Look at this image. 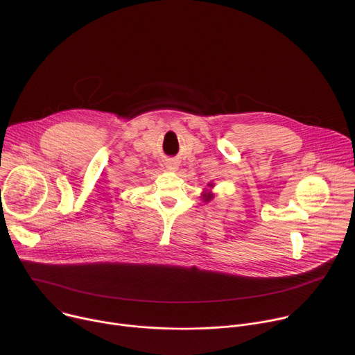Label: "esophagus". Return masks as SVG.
I'll return each mask as SVG.
<instances>
[{
	"mask_svg": "<svg viewBox=\"0 0 355 355\" xmlns=\"http://www.w3.org/2000/svg\"><path fill=\"white\" fill-rule=\"evenodd\" d=\"M166 168L171 169V171H175V169L178 168V162H175V161H168V162H166Z\"/></svg>",
	"mask_w": 355,
	"mask_h": 355,
	"instance_id": "1",
	"label": "esophagus"
}]
</instances>
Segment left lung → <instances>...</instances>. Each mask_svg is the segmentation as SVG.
I'll return each mask as SVG.
<instances>
[{
    "label": "left lung",
    "instance_id": "8db88e82",
    "mask_svg": "<svg viewBox=\"0 0 355 355\" xmlns=\"http://www.w3.org/2000/svg\"><path fill=\"white\" fill-rule=\"evenodd\" d=\"M202 197H204V200H205V201H209V200L212 198V194H211V193H205Z\"/></svg>",
    "mask_w": 355,
    "mask_h": 355
}]
</instances>
